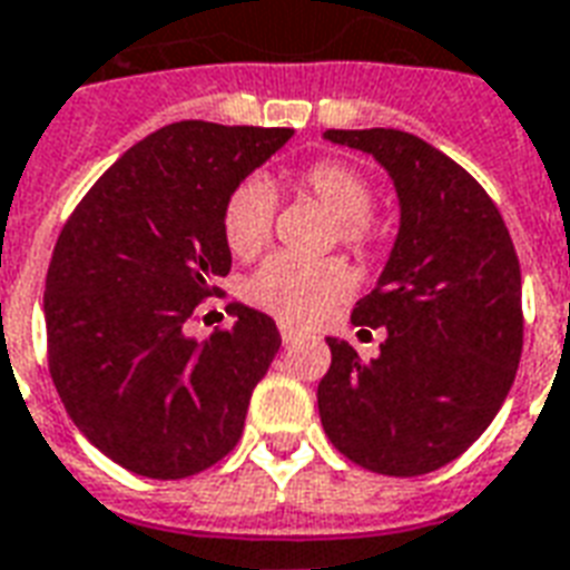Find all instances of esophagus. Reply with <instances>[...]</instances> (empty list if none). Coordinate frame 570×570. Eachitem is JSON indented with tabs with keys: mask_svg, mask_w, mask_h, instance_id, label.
Listing matches in <instances>:
<instances>
[{
	"mask_svg": "<svg viewBox=\"0 0 570 570\" xmlns=\"http://www.w3.org/2000/svg\"><path fill=\"white\" fill-rule=\"evenodd\" d=\"M296 338H302V332L293 326H286V323H281V341H284V344H293Z\"/></svg>",
	"mask_w": 570,
	"mask_h": 570,
	"instance_id": "esophagus-1",
	"label": "esophagus"
}]
</instances>
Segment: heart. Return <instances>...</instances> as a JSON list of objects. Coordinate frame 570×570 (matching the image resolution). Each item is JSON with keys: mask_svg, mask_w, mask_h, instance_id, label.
I'll return each mask as SVG.
<instances>
[{"mask_svg": "<svg viewBox=\"0 0 570 570\" xmlns=\"http://www.w3.org/2000/svg\"><path fill=\"white\" fill-rule=\"evenodd\" d=\"M296 184L338 220V238L350 250H368L374 242V229L368 223L374 189L356 168L338 159H320L298 171ZM272 187L263 178L244 180L223 202V242L235 256L247 259L265 247L272 235ZM347 293L350 274L344 265L305 263L286 253L265 259L244 281L247 302L284 323H314Z\"/></svg>", "mask_w": 570, "mask_h": 570, "instance_id": "heart-1", "label": "heart"}]
</instances>
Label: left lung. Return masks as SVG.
Instances as JSON below:
<instances>
[{
	"mask_svg": "<svg viewBox=\"0 0 570 570\" xmlns=\"http://www.w3.org/2000/svg\"><path fill=\"white\" fill-rule=\"evenodd\" d=\"M332 145L374 156L399 196V235L353 326L386 328L362 362L326 338L320 420L356 465L416 478L474 444L517 377L522 353L520 259L483 187L450 156L402 129H326Z\"/></svg>",
	"mask_w": 570,
	"mask_h": 570,
	"instance_id": "1",
	"label": "left lung"
}]
</instances>
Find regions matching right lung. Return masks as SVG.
<instances>
[{
	"instance_id": "right-lung-1",
	"label": "right lung",
	"mask_w": 570,
	"mask_h": 570,
	"mask_svg": "<svg viewBox=\"0 0 570 570\" xmlns=\"http://www.w3.org/2000/svg\"><path fill=\"white\" fill-rule=\"evenodd\" d=\"M293 129L180 120L129 147L62 226L45 284L53 386L71 423L132 474L180 480L244 432L281 332L232 302L208 341L184 326L232 253L223 202Z\"/></svg>"
}]
</instances>
